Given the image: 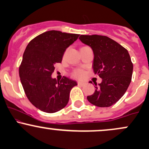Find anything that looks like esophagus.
Masks as SVG:
<instances>
[{
	"label": "esophagus",
	"instance_id": "1",
	"mask_svg": "<svg viewBox=\"0 0 149 149\" xmlns=\"http://www.w3.org/2000/svg\"><path fill=\"white\" fill-rule=\"evenodd\" d=\"M85 84V83L82 81H78V85H80V86H83Z\"/></svg>",
	"mask_w": 149,
	"mask_h": 149
}]
</instances>
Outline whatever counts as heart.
Returning <instances> with one entry per match:
<instances>
[{"label": "heart", "mask_w": 149, "mask_h": 149, "mask_svg": "<svg viewBox=\"0 0 149 149\" xmlns=\"http://www.w3.org/2000/svg\"><path fill=\"white\" fill-rule=\"evenodd\" d=\"M84 75H85V71H83V69H80L75 70L74 72L73 73V76L76 77V78H83V77L84 76Z\"/></svg>", "instance_id": "1"}]
</instances>
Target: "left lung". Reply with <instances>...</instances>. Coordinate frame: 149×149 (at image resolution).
<instances>
[{"mask_svg":"<svg viewBox=\"0 0 149 149\" xmlns=\"http://www.w3.org/2000/svg\"><path fill=\"white\" fill-rule=\"evenodd\" d=\"M79 39L92 48L93 71L102 79L100 84L95 83V92L87 99L96 107H111L123 96L130 84L133 64L128 51L104 36L81 35Z\"/></svg>","mask_w":149,"mask_h":149,"instance_id":"1","label":"left lung"}]
</instances>
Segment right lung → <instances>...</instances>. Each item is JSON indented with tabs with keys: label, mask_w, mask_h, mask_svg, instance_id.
<instances>
[{
	"label": "right lung",
	"mask_w": 149,
	"mask_h": 149,
	"mask_svg": "<svg viewBox=\"0 0 149 149\" xmlns=\"http://www.w3.org/2000/svg\"><path fill=\"white\" fill-rule=\"evenodd\" d=\"M79 34L49 31L38 36L26 47L19 73L27 98L34 107L45 113H55L64 108L71 90L77 82L64 77L52 78L54 65L61 63L65 50Z\"/></svg>",
	"instance_id": "obj_1"
}]
</instances>
